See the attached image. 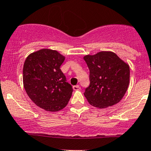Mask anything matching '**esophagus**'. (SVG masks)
Wrapping results in <instances>:
<instances>
[{
	"label": "esophagus",
	"mask_w": 151,
	"mask_h": 151,
	"mask_svg": "<svg viewBox=\"0 0 151 151\" xmlns=\"http://www.w3.org/2000/svg\"><path fill=\"white\" fill-rule=\"evenodd\" d=\"M73 89H74V91H79V90L80 89V85H74V86H73Z\"/></svg>",
	"instance_id": "34e87169"
}]
</instances>
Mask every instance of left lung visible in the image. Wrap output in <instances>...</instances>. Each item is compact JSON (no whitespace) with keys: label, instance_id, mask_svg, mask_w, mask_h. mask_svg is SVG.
<instances>
[{"label":"left lung","instance_id":"8db88e82","mask_svg":"<svg viewBox=\"0 0 151 151\" xmlns=\"http://www.w3.org/2000/svg\"><path fill=\"white\" fill-rule=\"evenodd\" d=\"M83 58L90 71V85L84 93L89 104L99 109L118 104L129 85V64L111 51L87 55Z\"/></svg>","mask_w":151,"mask_h":151}]
</instances>
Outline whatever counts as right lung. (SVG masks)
<instances>
[{"label": "right lung", "instance_id": "right-lung-1", "mask_svg": "<svg viewBox=\"0 0 151 151\" xmlns=\"http://www.w3.org/2000/svg\"><path fill=\"white\" fill-rule=\"evenodd\" d=\"M65 56L56 50L42 49L30 53L23 66V85L35 104L49 112H57L68 104L72 87L60 66Z\"/></svg>", "mask_w": 151, "mask_h": 151}]
</instances>
